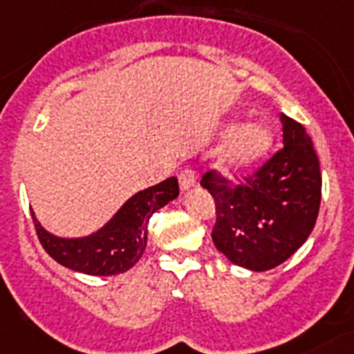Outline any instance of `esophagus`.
Masks as SVG:
<instances>
[{
  "mask_svg": "<svg viewBox=\"0 0 354 354\" xmlns=\"http://www.w3.org/2000/svg\"><path fill=\"white\" fill-rule=\"evenodd\" d=\"M178 180H180V189L182 191H189L191 187H194L196 183V172L192 167H185L180 174H178Z\"/></svg>",
  "mask_w": 354,
  "mask_h": 354,
  "instance_id": "1",
  "label": "esophagus"
}]
</instances>
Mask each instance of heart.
<instances>
[{
    "label": "heart",
    "instance_id": "1",
    "mask_svg": "<svg viewBox=\"0 0 354 354\" xmlns=\"http://www.w3.org/2000/svg\"><path fill=\"white\" fill-rule=\"evenodd\" d=\"M272 134L261 122L243 123L229 134L222 149L223 167L243 171L260 160L271 147Z\"/></svg>",
    "mask_w": 354,
    "mask_h": 354
}]
</instances>
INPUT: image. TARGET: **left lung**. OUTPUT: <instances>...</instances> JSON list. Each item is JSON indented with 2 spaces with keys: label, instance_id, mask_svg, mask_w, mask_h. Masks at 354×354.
Returning a JSON list of instances; mask_svg holds the SVG:
<instances>
[{
  "label": "left lung",
  "instance_id": "obj_1",
  "mask_svg": "<svg viewBox=\"0 0 354 354\" xmlns=\"http://www.w3.org/2000/svg\"><path fill=\"white\" fill-rule=\"evenodd\" d=\"M283 147L257 171L231 183L211 169L200 185L214 198L212 242L232 263L269 271L292 257L317 223L322 198L320 162L311 136L281 114Z\"/></svg>",
  "mask_w": 354,
  "mask_h": 354
}]
</instances>
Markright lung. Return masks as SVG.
Instances as JSON below:
<instances>
[{
	"instance_id": "1",
	"label": "right lung",
	"mask_w": 354,
	"mask_h": 354,
	"mask_svg": "<svg viewBox=\"0 0 354 354\" xmlns=\"http://www.w3.org/2000/svg\"><path fill=\"white\" fill-rule=\"evenodd\" d=\"M180 194L174 176L136 192L100 231L85 238H57L39 225L32 214L43 249L62 266L93 277H112L129 271L147 245V223L158 209Z\"/></svg>"
}]
</instances>
